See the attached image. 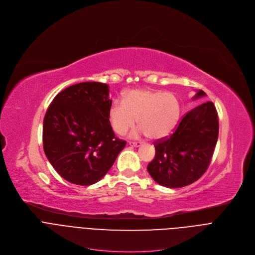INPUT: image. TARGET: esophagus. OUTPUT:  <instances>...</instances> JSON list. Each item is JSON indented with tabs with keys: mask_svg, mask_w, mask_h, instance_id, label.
Segmentation results:
<instances>
[{
	"mask_svg": "<svg viewBox=\"0 0 255 255\" xmlns=\"http://www.w3.org/2000/svg\"><path fill=\"white\" fill-rule=\"evenodd\" d=\"M141 144H142L141 141H129V145H131V146H134V147H138Z\"/></svg>",
	"mask_w": 255,
	"mask_h": 255,
	"instance_id": "obj_1",
	"label": "esophagus"
}]
</instances>
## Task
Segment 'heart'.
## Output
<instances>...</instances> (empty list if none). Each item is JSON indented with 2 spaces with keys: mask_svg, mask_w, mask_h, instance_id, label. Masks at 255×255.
<instances>
[{
  "mask_svg": "<svg viewBox=\"0 0 255 255\" xmlns=\"http://www.w3.org/2000/svg\"><path fill=\"white\" fill-rule=\"evenodd\" d=\"M180 116V104L171 93L153 90H133L122 100L112 103L109 121L115 133L124 135L137 122L139 132L150 139L168 136L175 128Z\"/></svg>",
  "mask_w": 255,
  "mask_h": 255,
  "instance_id": "heart-1",
  "label": "heart"
}]
</instances>
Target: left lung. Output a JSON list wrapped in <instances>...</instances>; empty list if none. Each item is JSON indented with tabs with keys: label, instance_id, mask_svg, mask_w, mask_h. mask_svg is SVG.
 Masks as SVG:
<instances>
[{
	"label": "left lung",
	"instance_id": "obj_1",
	"mask_svg": "<svg viewBox=\"0 0 255 255\" xmlns=\"http://www.w3.org/2000/svg\"><path fill=\"white\" fill-rule=\"evenodd\" d=\"M200 90L195 98L205 96ZM219 134L218 113L206 102L185 114L168 136L153 142L155 156L147 170L157 184L181 188L193 184L208 169Z\"/></svg>",
	"mask_w": 255,
	"mask_h": 255
}]
</instances>
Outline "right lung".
<instances>
[{
  "instance_id": "right-lung-1",
  "label": "right lung",
  "mask_w": 255,
  "mask_h": 255,
  "mask_svg": "<svg viewBox=\"0 0 255 255\" xmlns=\"http://www.w3.org/2000/svg\"><path fill=\"white\" fill-rule=\"evenodd\" d=\"M112 101L106 84L70 86L55 96L43 120V149L54 169L79 186L99 181L113 165L126 141L109 121Z\"/></svg>"
}]
</instances>
